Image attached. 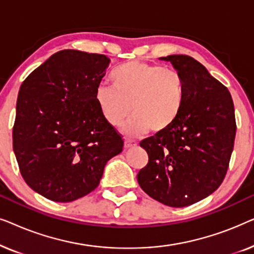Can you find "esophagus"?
Here are the masks:
<instances>
[{"mask_svg": "<svg viewBox=\"0 0 254 254\" xmlns=\"http://www.w3.org/2000/svg\"><path fill=\"white\" fill-rule=\"evenodd\" d=\"M137 143L135 141H133V140H129V138H126V140H125V148H131V147H135V145H136Z\"/></svg>", "mask_w": 254, "mask_h": 254, "instance_id": "obj_1", "label": "esophagus"}]
</instances>
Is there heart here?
<instances>
[{
  "instance_id": "b5f03b06",
  "label": "heart",
  "mask_w": 254,
  "mask_h": 254,
  "mask_svg": "<svg viewBox=\"0 0 254 254\" xmlns=\"http://www.w3.org/2000/svg\"><path fill=\"white\" fill-rule=\"evenodd\" d=\"M110 79L112 86L97 89V106L104 120L116 128L133 113L125 128L129 135L168 130L185 106V78L164 65L129 61L114 68Z\"/></svg>"
}]
</instances>
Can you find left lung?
<instances>
[{
    "instance_id": "obj_1",
    "label": "left lung",
    "mask_w": 254,
    "mask_h": 254,
    "mask_svg": "<svg viewBox=\"0 0 254 254\" xmlns=\"http://www.w3.org/2000/svg\"><path fill=\"white\" fill-rule=\"evenodd\" d=\"M170 61L186 82L185 106L168 130L144 138L148 164L137 173L141 189L170 207H186L215 192L227 175L236 135L231 95L189 55Z\"/></svg>"
}]
</instances>
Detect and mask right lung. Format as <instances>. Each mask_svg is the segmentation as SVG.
<instances>
[{"label":"right lung","instance_id":"1","mask_svg":"<svg viewBox=\"0 0 254 254\" xmlns=\"http://www.w3.org/2000/svg\"><path fill=\"white\" fill-rule=\"evenodd\" d=\"M109 64L103 54L60 51L20 85L13 152L23 179L46 199L70 202L92 192L123 151L124 138L96 103Z\"/></svg>","mask_w":254,"mask_h":254}]
</instances>
